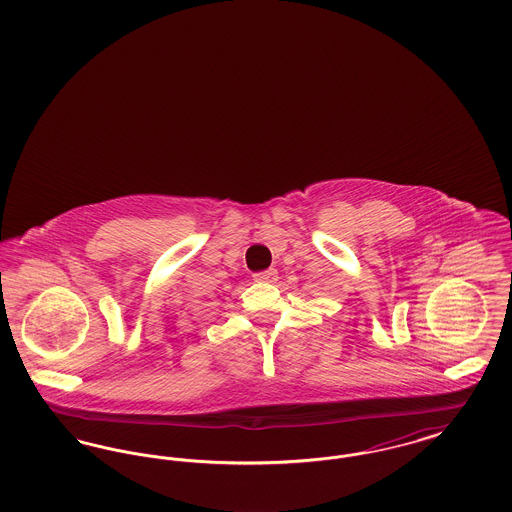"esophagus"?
<instances>
[{
	"mask_svg": "<svg viewBox=\"0 0 512 512\" xmlns=\"http://www.w3.org/2000/svg\"><path fill=\"white\" fill-rule=\"evenodd\" d=\"M276 276H278L276 268H267V270H263V272H255V274H253V280H255V282H274Z\"/></svg>",
	"mask_w": 512,
	"mask_h": 512,
	"instance_id": "1",
	"label": "esophagus"
}]
</instances>
